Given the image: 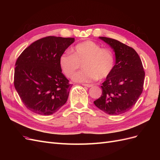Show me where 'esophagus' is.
<instances>
[{
    "label": "esophagus",
    "instance_id": "34e87169",
    "mask_svg": "<svg viewBox=\"0 0 160 160\" xmlns=\"http://www.w3.org/2000/svg\"><path fill=\"white\" fill-rule=\"evenodd\" d=\"M83 86H85V87H88V88H91V87H93V85L92 84H87V83H83L82 84Z\"/></svg>",
    "mask_w": 160,
    "mask_h": 160
}]
</instances>
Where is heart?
<instances>
[{
  "label": "heart",
  "mask_w": 160,
  "mask_h": 160,
  "mask_svg": "<svg viewBox=\"0 0 160 160\" xmlns=\"http://www.w3.org/2000/svg\"><path fill=\"white\" fill-rule=\"evenodd\" d=\"M84 70L72 77L78 82H91L102 80L109 77L115 67L113 52L104 49L94 41H84L77 43L71 51V55L62 53L59 57V65L63 74L71 77L80 66Z\"/></svg>",
  "instance_id": "b5f03b06"
}]
</instances>
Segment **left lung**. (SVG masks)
<instances>
[{
    "mask_svg": "<svg viewBox=\"0 0 160 160\" xmlns=\"http://www.w3.org/2000/svg\"><path fill=\"white\" fill-rule=\"evenodd\" d=\"M112 48L115 65L111 75L101 84L102 95L94 104L105 113L119 115L133 108L142 93L145 71L141 59L132 47L120 41L99 37Z\"/></svg>",
    "mask_w": 160,
    "mask_h": 160,
    "instance_id": "1",
    "label": "left lung"
}]
</instances>
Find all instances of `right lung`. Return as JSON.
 <instances>
[{"label": "right lung", "mask_w": 160, "mask_h": 160, "mask_svg": "<svg viewBox=\"0 0 160 160\" xmlns=\"http://www.w3.org/2000/svg\"><path fill=\"white\" fill-rule=\"evenodd\" d=\"M74 41L75 38L46 37L32 42L18 57L14 85L32 112L51 115L67 102L72 84L62 73L59 59Z\"/></svg>", "instance_id": "right-lung-1"}]
</instances>
